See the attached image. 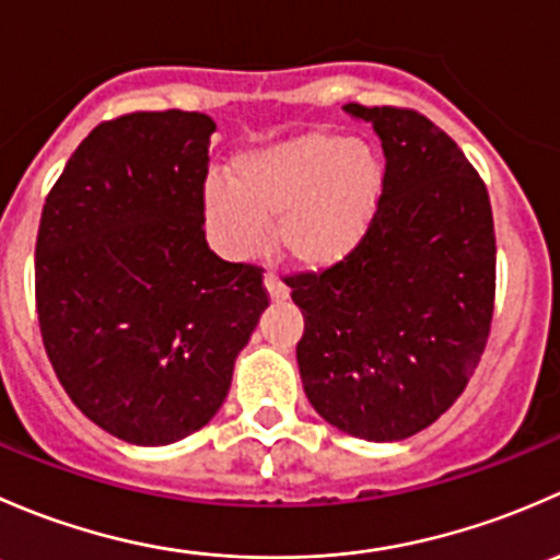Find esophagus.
Instances as JSON below:
<instances>
[{
	"label": "esophagus",
	"mask_w": 560,
	"mask_h": 560,
	"mask_svg": "<svg viewBox=\"0 0 560 560\" xmlns=\"http://www.w3.org/2000/svg\"><path fill=\"white\" fill-rule=\"evenodd\" d=\"M265 290H268V295L273 298V301H287V298H290V290H287L284 281L276 276V270H268V273H265Z\"/></svg>",
	"instance_id": "34e87169"
}]
</instances>
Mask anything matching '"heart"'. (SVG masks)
<instances>
[{"instance_id": "1", "label": "heart", "mask_w": 560, "mask_h": 560, "mask_svg": "<svg viewBox=\"0 0 560 560\" xmlns=\"http://www.w3.org/2000/svg\"><path fill=\"white\" fill-rule=\"evenodd\" d=\"M382 167L369 145L306 132L268 149L246 151L230 184L206 186V217L230 257H252L265 224L290 262L308 270L347 259L374 222Z\"/></svg>"}]
</instances>
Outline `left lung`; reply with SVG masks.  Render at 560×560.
Masks as SVG:
<instances>
[{"instance_id": "1", "label": "left lung", "mask_w": 560, "mask_h": 560, "mask_svg": "<svg viewBox=\"0 0 560 560\" xmlns=\"http://www.w3.org/2000/svg\"><path fill=\"white\" fill-rule=\"evenodd\" d=\"M343 110L374 124L385 175L360 246L325 270L284 276L303 312V389L349 436L398 442L460 398L495 301V233L485 180L411 107Z\"/></svg>"}]
</instances>
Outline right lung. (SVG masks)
<instances>
[{
	"instance_id": "1",
	"label": "right lung",
	"mask_w": 560,
	"mask_h": 560,
	"mask_svg": "<svg viewBox=\"0 0 560 560\" xmlns=\"http://www.w3.org/2000/svg\"><path fill=\"white\" fill-rule=\"evenodd\" d=\"M206 113L138 110L89 132L35 248L45 352L72 404L140 447L200 431L268 306L262 268L206 241Z\"/></svg>"
}]
</instances>
